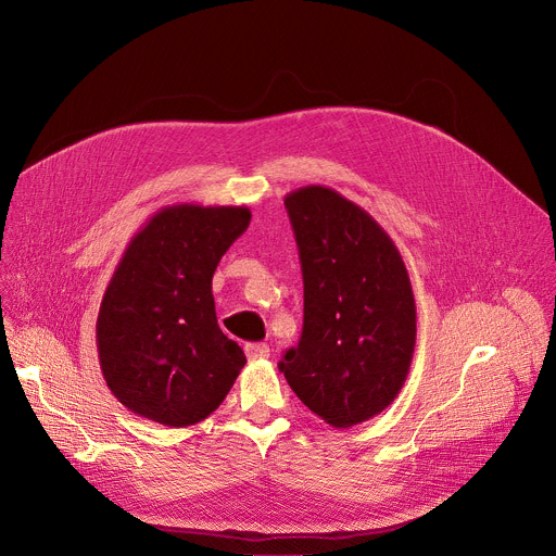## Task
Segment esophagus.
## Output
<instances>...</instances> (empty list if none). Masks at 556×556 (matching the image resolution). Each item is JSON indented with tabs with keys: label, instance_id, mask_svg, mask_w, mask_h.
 Here are the masks:
<instances>
[{
	"label": "esophagus",
	"instance_id": "34e87169",
	"mask_svg": "<svg viewBox=\"0 0 556 556\" xmlns=\"http://www.w3.org/2000/svg\"><path fill=\"white\" fill-rule=\"evenodd\" d=\"M245 353H248L250 362H261V359L269 357V346L267 344H248Z\"/></svg>",
	"mask_w": 556,
	"mask_h": 556
}]
</instances>
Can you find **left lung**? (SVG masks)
<instances>
[{
	"instance_id": "8db88e82",
	"label": "left lung",
	"mask_w": 556,
	"mask_h": 556,
	"mask_svg": "<svg viewBox=\"0 0 556 556\" xmlns=\"http://www.w3.org/2000/svg\"><path fill=\"white\" fill-rule=\"evenodd\" d=\"M304 280V326L280 370L324 422L346 429L399 396L414 357L416 304L394 241L326 186L285 197Z\"/></svg>"
}]
</instances>
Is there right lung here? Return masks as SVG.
Wrapping results in <instances>:
<instances>
[{
  "mask_svg": "<svg viewBox=\"0 0 556 556\" xmlns=\"http://www.w3.org/2000/svg\"><path fill=\"white\" fill-rule=\"evenodd\" d=\"M248 205L175 203L129 241L96 321L100 370L127 409L166 427L207 418L248 364L218 328L212 276Z\"/></svg>",
  "mask_w": 556,
  "mask_h": 556,
  "instance_id": "add662e5",
  "label": "right lung"
}]
</instances>
